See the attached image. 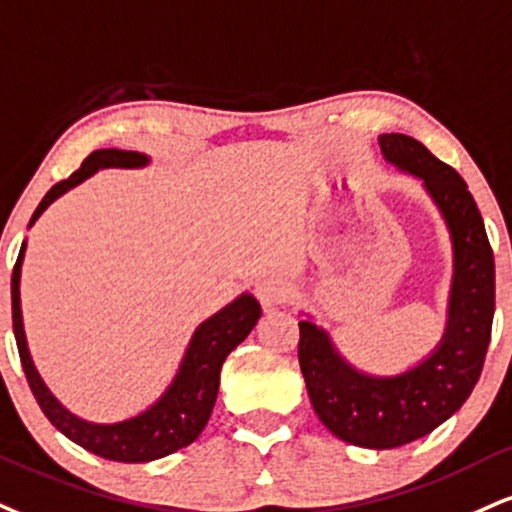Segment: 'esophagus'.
Returning a JSON list of instances; mask_svg holds the SVG:
<instances>
[{"label":"esophagus","mask_w":512,"mask_h":512,"mask_svg":"<svg viewBox=\"0 0 512 512\" xmlns=\"http://www.w3.org/2000/svg\"><path fill=\"white\" fill-rule=\"evenodd\" d=\"M255 295L257 300H260L264 310H269V307L283 303V298H286V286L279 279H260L255 283Z\"/></svg>","instance_id":"1"}]
</instances>
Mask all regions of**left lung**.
Here are the masks:
<instances>
[{"label":"left lung","mask_w":512,"mask_h":512,"mask_svg":"<svg viewBox=\"0 0 512 512\" xmlns=\"http://www.w3.org/2000/svg\"><path fill=\"white\" fill-rule=\"evenodd\" d=\"M379 147L386 162L420 178L451 233L453 281L439 346L405 372L374 377L350 365L310 317L298 324V360L317 417L341 441L374 451L422 439L470 398L491 341L496 298L494 252L458 171L410 135L384 133Z\"/></svg>","instance_id":"1"}]
</instances>
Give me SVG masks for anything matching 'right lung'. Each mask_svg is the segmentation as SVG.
Returning <instances> with one entry per match:
<instances>
[{"label":"right lung","instance_id":"1","mask_svg":"<svg viewBox=\"0 0 512 512\" xmlns=\"http://www.w3.org/2000/svg\"><path fill=\"white\" fill-rule=\"evenodd\" d=\"M150 164V157L143 152L128 150H97L80 164L76 174H71L66 181H59L57 186L49 188V193L42 197V202L35 209L28 229L40 219V214L52 205L57 197L66 190L76 188L85 178H90L100 169H143ZM26 257V240H23L21 252L11 274V317H14V336L18 355H21L23 372L33 391L35 400L47 415V420L59 429L66 439H71L85 451L100 455L104 460H116V463H150V460L164 458V455L181 451L200 436L202 429L212 415L214 400L219 393V372L224 360L238 343H243L257 319L262 315V307L255 300V295L243 293L233 303L221 307L217 315L205 319L195 329L190 338L186 355L174 381L169 384L162 396H159L150 408L140 415L128 417L123 422L114 424H97L80 420L52 396L45 381L38 374L30 357L26 331H23L21 315V267Z\"/></svg>","mask_w":512,"mask_h":512}]
</instances>
